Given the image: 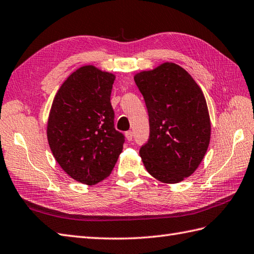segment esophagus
<instances>
[{
	"label": "esophagus",
	"mask_w": 254,
	"mask_h": 254,
	"mask_svg": "<svg viewBox=\"0 0 254 254\" xmlns=\"http://www.w3.org/2000/svg\"><path fill=\"white\" fill-rule=\"evenodd\" d=\"M126 137H127V141H132V138H133V133H132L131 131H127V132H126Z\"/></svg>",
	"instance_id": "obj_1"
}]
</instances>
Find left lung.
Here are the masks:
<instances>
[{
	"instance_id": "left-lung-1",
	"label": "left lung",
	"mask_w": 254,
	"mask_h": 254,
	"mask_svg": "<svg viewBox=\"0 0 254 254\" xmlns=\"http://www.w3.org/2000/svg\"><path fill=\"white\" fill-rule=\"evenodd\" d=\"M149 117V138L139 149L148 174L164 183L190 177L210 139L206 100L185 68L166 62L134 76Z\"/></svg>"
}]
</instances>
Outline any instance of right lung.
Instances as JSON below:
<instances>
[{
	"mask_svg": "<svg viewBox=\"0 0 254 254\" xmlns=\"http://www.w3.org/2000/svg\"><path fill=\"white\" fill-rule=\"evenodd\" d=\"M115 78L94 65L79 67L58 90L48 119V142L58 164L88 186L111 174L123 149L110 102Z\"/></svg>",
	"mask_w": 254,
	"mask_h": 254,
	"instance_id": "obj_1",
	"label": "right lung"
}]
</instances>
